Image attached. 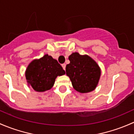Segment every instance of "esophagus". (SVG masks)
Wrapping results in <instances>:
<instances>
[{
  "mask_svg": "<svg viewBox=\"0 0 134 134\" xmlns=\"http://www.w3.org/2000/svg\"><path fill=\"white\" fill-rule=\"evenodd\" d=\"M62 66H63V69H64V70H65V69H66V64H62Z\"/></svg>",
  "mask_w": 134,
  "mask_h": 134,
  "instance_id": "obj_1",
  "label": "esophagus"
}]
</instances>
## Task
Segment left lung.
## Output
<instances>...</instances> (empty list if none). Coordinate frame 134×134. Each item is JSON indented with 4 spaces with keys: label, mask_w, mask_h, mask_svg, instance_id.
Listing matches in <instances>:
<instances>
[{
    "label": "left lung",
    "mask_w": 134,
    "mask_h": 134,
    "mask_svg": "<svg viewBox=\"0 0 134 134\" xmlns=\"http://www.w3.org/2000/svg\"><path fill=\"white\" fill-rule=\"evenodd\" d=\"M68 59L70 63L66 66V72L74 89L82 93L94 90L100 77L97 63L87 55H81L77 52L71 53Z\"/></svg>",
    "instance_id": "obj_1"
}]
</instances>
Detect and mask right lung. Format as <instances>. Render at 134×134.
Returning <instances> with one entry per match:
<instances>
[{
    "mask_svg": "<svg viewBox=\"0 0 134 134\" xmlns=\"http://www.w3.org/2000/svg\"><path fill=\"white\" fill-rule=\"evenodd\" d=\"M65 74L57 60L46 54L29 64L25 75L29 86L36 92H43L53 87L57 76Z\"/></svg>",
    "mask_w": 134,
    "mask_h": 134,
    "instance_id": "obj_1",
    "label": "right lung"
}]
</instances>
